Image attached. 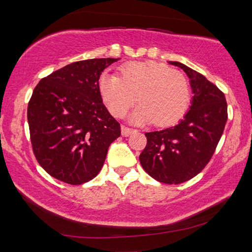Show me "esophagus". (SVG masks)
<instances>
[{"instance_id": "esophagus-1", "label": "esophagus", "mask_w": 252, "mask_h": 252, "mask_svg": "<svg viewBox=\"0 0 252 252\" xmlns=\"http://www.w3.org/2000/svg\"><path fill=\"white\" fill-rule=\"evenodd\" d=\"M135 131L136 130L131 129V127H127V126H122L121 127V133H122V135H125V136H127V135H130L132 133H134Z\"/></svg>"}]
</instances>
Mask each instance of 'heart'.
Wrapping results in <instances>:
<instances>
[{"instance_id":"obj_1","label":"heart","mask_w":252,"mask_h":252,"mask_svg":"<svg viewBox=\"0 0 252 252\" xmlns=\"http://www.w3.org/2000/svg\"><path fill=\"white\" fill-rule=\"evenodd\" d=\"M119 70L120 76L104 72L97 83L102 101L112 116H125L134 103L135 94L141 104L132 112V122L153 121L165 126L185 116L190 103V89L180 72L155 61L126 63Z\"/></svg>"}]
</instances>
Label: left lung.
Listing matches in <instances>:
<instances>
[{
	"mask_svg": "<svg viewBox=\"0 0 252 252\" xmlns=\"http://www.w3.org/2000/svg\"><path fill=\"white\" fill-rule=\"evenodd\" d=\"M190 80L193 96L189 111L177 126L147 132V146L139 159L157 181L179 185L197 176L210 161L228 119L222 92L191 67L177 61Z\"/></svg>",
	"mask_w": 252,
	"mask_h": 252,
	"instance_id": "obj_1",
	"label": "left lung"
}]
</instances>
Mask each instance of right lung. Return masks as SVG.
Listing matches in <instances>:
<instances>
[{
	"label": "right lung",
	"mask_w": 252,
	"mask_h": 252,
	"mask_svg": "<svg viewBox=\"0 0 252 252\" xmlns=\"http://www.w3.org/2000/svg\"><path fill=\"white\" fill-rule=\"evenodd\" d=\"M120 59L71 63L42 79L28 105L34 156L50 176L82 185L100 172L120 125L102 102V72Z\"/></svg>",
	"instance_id": "right-lung-1"
}]
</instances>
